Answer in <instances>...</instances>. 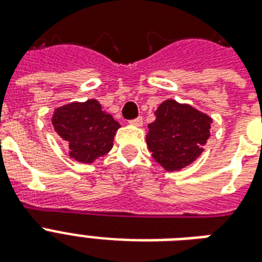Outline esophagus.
I'll return each instance as SVG.
<instances>
[{
	"instance_id": "34e87169",
	"label": "esophagus",
	"mask_w": 262,
	"mask_h": 262,
	"mask_svg": "<svg viewBox=\"0 0 262 262\" xmlns=\"http://www.w3.org/2000/svg\"><path fill=\"white\" fill-rule=\"evenodd\" d=\"M130 125H135V126H143V118L141 117H137L136 119H132Z\"/></svg>"
}]
</instances>
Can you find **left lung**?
<instances>
[{
  "label": "left lung",
  "mask_w": 262,
  "mask_h": 262,
  "mask_svg": "<svg viewBox=\"0 0 262 262\" xmlns=\"http://www.w3.org/2000/svg\"><path fill=\"white\" fill-rule=\"evenodd\" d=\"M155 121L148 125V149L156 163L168 172L191 164L211 137L213 119L187 103L167 99L154 111Z\"/></svg>",
  "instance_id": "1"
}]
</instances>
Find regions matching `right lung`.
Wrapping results in <instances>:
<instances>
[{"instance_id":"right-lung-1","label":"right lung","mask_w":262,"mask_h":262,"mask_svg":"<svg viewBox=\"0 0 262 262\" xmlns=\"http://www.w3.org/2000/svg\"><path fill=\"white\" fill-rule=\"evenodd\" d=\"M51 123L55 133L68 144L69 158L91 164L107 155L114 145V136L121 125L102 110L96 99L72 102L54 108Z\"/></svg>"}]
</instances>
